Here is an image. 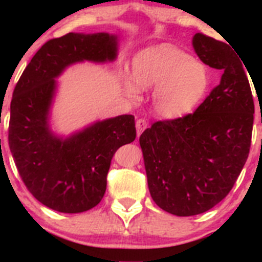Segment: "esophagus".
Segmentation results:
<instances>
[{
	"label": "esophagus",
	"instance_id": "1",
	"mask_svg": "<svg viewBox=\"0 0 262 262\" xmlns=\"http://www.w3.org/2000/svg\"><path fill=\"white\" fill-rule=\"evenodd\" d=\"M135 125H137V133H138V137H139V135L143 133L146 128H148V122H146L144 118H140L138 119L137 123H135Z\"/></svg>",
	"mask_w": 262,
	"mask_h": 262
}]
</instances>
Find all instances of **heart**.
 Listing matches in <instances>:
<instances>
[{
	"instance_id": "b5f03b06",
	"label": "heart",
	"mask_w": 262,
	"mask_h": 262,
	"mask_svg": "<svg viewBox=\"0 0 262 262\" xmlns=\"http://www.w3.org/2000/svg\"><path fill=\"white\" fill-rule=\"evenodd\" d=\"M133 79L125 75L123 85L130 98L139 90L152 92L156 113L164 118H176L188 113L202 100L209 83L206 68L187 53L169 44L141 50L133 59Z\"/></svg>"
}]
</instances>
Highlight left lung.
<instances>
[{
  "instance_id": "1",
  "label": "left lung",
  "mask_w": 262,
  "mask_h": 262,
  "mask_svg": "<svg viewBox=\"0 0 262 262\" xmlns=\"http://www.w3.org/2000/svg\"><path fill=\"white\" fill-rule=\"evenodd\" d=\"M192 44L204 64L222 70L221 83L193 113L155 122L139 139L151 198L179 217L207 212L228 196L250 151L255 113L239 56L202 33Z\"/></svg>"
}]
</instances>
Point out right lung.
<instances>
[{
    "mask_svg": "<svg viewBox=\"0 0 262 262\" xmlns=\"http://www.w3.org/2000/svg\"><path fill=\"white\" fill-rule=\"evenodd\" d=\"M108 33H69L47 41L18 80L11 101L8 144L20 179L40 203L61 213H81L101 202L114 152L137 137L134 116L97 122L62 140L50 132L48 113L66 66L116 59Z\"/></svg>",
    "mask_w": 262,
    "mask_h": 262,
    "instance_id": "add662e5",
    "label": "right lung"
}]
</instances>
